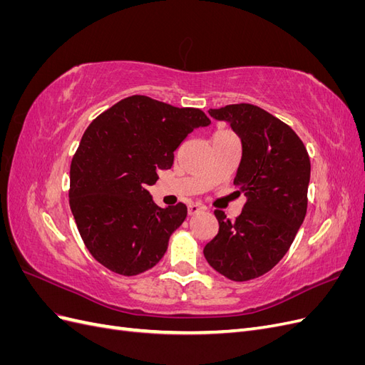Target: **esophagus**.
<instances>
[{"label": "esophagus", "mask_w": 365, "mask_h": 365, "mask_svg": "<svg viewBox=\"0 0 365 365\" xmlns=\"http://www.w3.org/2000/svg\"><path fill=\"white\" fill-rule=\"evenodd\" d=\"M204 210H205V207L201 204H195V202L189 204V215H197V213L204 212Z\"/></svg>", "instance_id": "obj_1"}]
</instances>
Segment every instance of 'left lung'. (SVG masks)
<instances>
[{"label":"left lung","instance_id":"obj_1","mask_svg":"<svg viewBox=\"0 0 365 365\" xmlns=\"http://www.w3.org/2000/svg\"><path fill=\"white\" fill-rule=\"evenodd\" d=\"M208 114L228 121L242 141L235 185L247 202L235 222L215 210L219 231L204 256L227 279L247 282L271 271L292 245L307 210L311 160L300 137L256 105H227Z\"/></svg>","mask_w":365,"mask_h":365}]
</instances>
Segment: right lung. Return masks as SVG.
I'll return each mask as SVG.
<instances>
[{
	"label": "right lung",
	"mask_w": 365,
	"mask_h": 365,
	"mask_svg": "<svg viewBox=\"0 0 365 365\" xmlns=\"http://www.w3.org/2000/svg\"><path fill=\"white\" fill-rule=\"evenodd\" d=\"M210 123L201 109L146 96L126 97L91 121L71 161L68 195L77 230L98 263L129 277L163 259L187 207H158L148 187L172 168L184 138Z\"/></svg>",
	"instance_id": "1"
}]
</instances>
